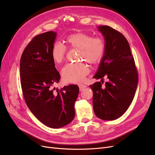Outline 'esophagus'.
I'll list each match as a JSON object with an SVG mask.
<instances>
[{
  "label": "esophagus",
  "mask_w": 155,
  "mask_h": 155,
  "mask_svg": "<svg viewBox=\"0 0 155 155\" xmlns=\"http://www.w3.org/2000/svg\"><path fill=\"white\" fill-rule=\"evenodd\" d=\"M78 86H79V90H80V91H82L83 89H84V88L87 87L86 85H83V84H79Z\"/></svg>",
  "instance_id": "1"
}]
</instances>
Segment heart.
Masks as SVG:
<instances>
[{"label":"heart","mask_w":155,"mask_h":155,"mask_svg":"<svg viewBox=\"0 0 155 155\" xmlns=\"http://www.w3.org/2000/svg\"><path fill=\"white\" fill-rule=\"evenodd\" d=\"M67 47L79 49V59L91 64L99 63L104 55L105 43L101 37H93L85 33L78 32L69 35L65 40ZM67 51L64 45L55 42L51 46V57L54 63L63 62ZM90 72V69L84 63H69L61 70V77L65 83L81 82Z\"/></svg>","instance_id":"heart-1"}]
</instances>
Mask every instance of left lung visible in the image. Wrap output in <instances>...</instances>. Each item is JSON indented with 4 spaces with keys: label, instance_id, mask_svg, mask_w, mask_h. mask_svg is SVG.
<instances>
[{
    "label": "left lung",
    "instance_id": "left-lung-1",
    "mask_svg": "<svg viewBox=\"0 0 155 155\" xmlns=\"http://www.w3.org/2000/svg\"><path fill=\"white\" fill-rule=\"evenodd\" d=\"M105 41V51L96 75L101 79L90 85L93 92L96 116L104 120H114L128 109L138 81V76L130 46L124 35L109 26L97 27ZM104 77L108 79L102 87Z\"/></svg>",
    "mask_w": 155,
    "mask_h": 155
}]
</instances>
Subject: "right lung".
I'll return each instance as SVG.
<instances>
[{"label": "right lung", "mask_w": 155, "mask_h": 155, "mask_svg": "<svg viewBox=\"0 0 155 155\" xmlns=\"http://www.w3.org/2000/svg\"><path fill=\"white\" fill-rule=\"evenodd\" d=\"M56 35L50 31L34 37L23 51L20 61L21 84L26 104L41 122L54 129L73 120L79 94L76 85L52 88L61 78L51 57Z\"/></svg>", "instance_id": "1"}]
</instances>
